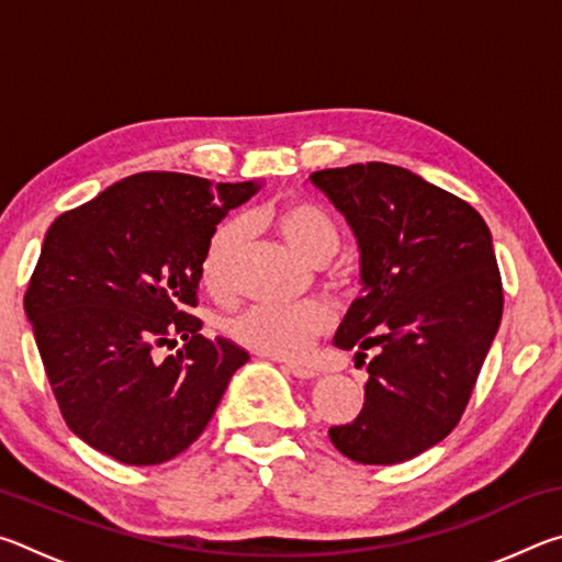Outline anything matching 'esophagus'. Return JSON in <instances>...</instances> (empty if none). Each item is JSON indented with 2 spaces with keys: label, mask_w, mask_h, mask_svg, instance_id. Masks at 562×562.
Masks as SVG:
<instances>
[{
  "label": "esophagus",
  "mask_w": 562,
  "mask_h": 562,
  "mask_svg": "<svg viewBox=\"0 0 562 562\" xmlns=\"http://www.w3.org/2000/svg\"><path fill=\"white\" fill-rule=\"evenodd\" d=\"M284 369H288V372L292 376H297V379H315V376H319V372H315V369L302 367V364H284Z\"/></svg>",
  "instance_id": "34e87169"
}]
</instances>
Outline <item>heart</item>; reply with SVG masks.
Instances as JSON below:
<instances>
[{
    "instance_id": "heart-1",
    "label": "heart",
    "mask_w": 562,
    "mask_h": 562,
    "mask_svg": "<svg viewBox=\"0 0 562 562\" xmlns=\"http://www.w3.org/2000/svg\"><path fill=\"white\" fill-rule=\"evenodd\" d=\"M270 225L302 260L325 265L339 250V223L325 207L310 201L284 203L268 215ZM247 240V223L227 217L207 237L203 250L201 274L205 288L217 297H227L235 290V262ZM331 325V312L317 300L294 304H252L231 319V337L260 355L278 359H300L325 335Z\"/></svg>"
}]
</instances>
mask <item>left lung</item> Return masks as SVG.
<instances>
[{
    "label": "left lung",
    "instance_id": "left-lung-1",
    "mask_svg": "<svg viewBox=\"0 0 562 562\" xmlns=\"http://www.w3.org/2000/svg\"><path fill=\"white\" fill-rule=\"evenodd\" d=\"M359 245L361 297L335 347L369 359L364 406L329 439L347 459L392 465L449 436L503 315L491 231L473 207L412 170L355 164L310 176Z\"/></svg>",
    "mask_w": 562,
    "mask_h": 562
}]
</instances>
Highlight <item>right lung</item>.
Masks as SVG:
<instances>
[{
  "label": "right lung",
  "mask_w": 562,
  "mask_h": 562,
  "mask_svg": "<svg viewBox=\"0 0 562 562\" xmlns=\"http://www.w3.org/2000/svg\"><path fill=\"white\" fill-rule=\"evenodd\" d=\"M136 173L56 217L24 294L56 404L91 449L128 465L176 459L205 431L247 351L190 315L207 237L258 193ZM184 349L164 362L153 349Z\"/></svg>",
  "instance_id": "1"
}]
</instances>
